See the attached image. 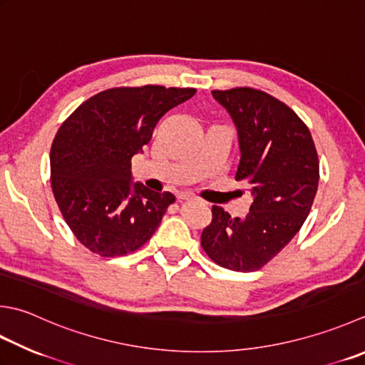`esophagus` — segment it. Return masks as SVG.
I'll return each mask as SVG.
<instances>
[{"label":"esophagus","mask_w":365,"mask_h":365,"mask_svg":"<svg viewBox=\"0 0 365 365\" xmlns=\"http://www.w3.org/2000/svg\"><path fill=\"white\" fill-rule=\"evenodd\" d=\"M178 199H180V201H195L196 197L190 195V192H180V195H178Z\"/></svg>","instance_id":"obj_1"}]
</instances>
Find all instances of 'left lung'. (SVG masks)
Segmentation results:
<instances>
[{
    "mask_svg": "<svg viewBox=\"0 0 365 365\" xmlns=\"http://www.w3.org/2000/svg\"><path fill=\"white\" fill-rule=\"evenodd\" d=\"M237 130L235 180L247 182L253 202L244 218L212 207L201 245L218 266L253 272L287 247L312 209L319 163L312 134L287 104L255 88L213 90Z\"/></svg>",
    "mask_w": 365,
    "mask_h": 365,
    "instance_id": "obj_1",
    "label": "left lung"
}]
</instances>
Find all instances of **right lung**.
Masks as SVG:
<instances>
[{"mask_svg":"<svg viewBox=\"0 0 365 365\" xmlns=\"http://www.w3.org/2000/svg\"><path fill=\"white\" fill-rule=\"evenodd\" d=\"M195 88H110L91 96L60 126L50 148V182L71 231L90 252L113 258L152 237L173 192L133 183L131 158L156 123Z\"/></svg>","mask_w":365,"mask_h":365,"instance_id":"1","label":"right lung"}]
</instances>
